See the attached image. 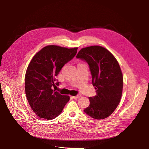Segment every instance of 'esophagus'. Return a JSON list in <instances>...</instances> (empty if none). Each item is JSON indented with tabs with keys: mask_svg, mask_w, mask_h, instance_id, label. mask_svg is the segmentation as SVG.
Segmentation results:
<instances>
[{
	"mask_svg": "<svg viewBox=\"0 0 149 149\" xmlns=\"http://www.w3.org/2000/svg\"><path fill=\"white\" fill-rule=\"evenodd\" d=\"M81 95L80 94H78L77 95H76V96H74L73 97V98H74V99H78V98H80L81 97Z\"/></svg>",
	"mask_w": 149,
	"mask_h": 149,
	"instance_id": "1",
	"label": "esophagus"
}]
</instances>
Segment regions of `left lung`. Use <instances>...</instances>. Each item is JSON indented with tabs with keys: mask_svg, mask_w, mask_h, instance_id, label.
I'll use <instances>...</instances> for the list:
<instances>
[{
	"mask_svg": "<svg viewBox=\"0 0 149 149\" xmlns=\"http://www.w3.org/2000/svg\"><path fill=\"white\" fill-rule=\"evenodd\" d=\"M76 58L88 64L97 93L89 98L90 105L84 111L97 120L108 117L118 106L123 91V74L117 59L100 46L82 48Z\"/></svg>",
	"mask_w": 149,
	"mask_h": 149,
	"instance_id": "1",
	"label": "left lung"
}]
</instances>
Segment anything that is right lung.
<instances>
[{
    "label": "right lung",
    "instance_id": "right-lung-1",
    "mask_svg": "<svg viewBox=\"0 0 149 149\" xmlns=\"http://www.w3.org/2000/svg\"><path fill=\"white\" fill-rule=\"evenodd\" d=\"M77 49L48 45L37 52L29 63L25 74V93L32 110L39 117L55 118L69 101L68 95H62L52 88L59 85L55 77L75 56Z\"/></svg>",
    "mask_w": 149,
    "mask_h": 149
}]
</instances>
